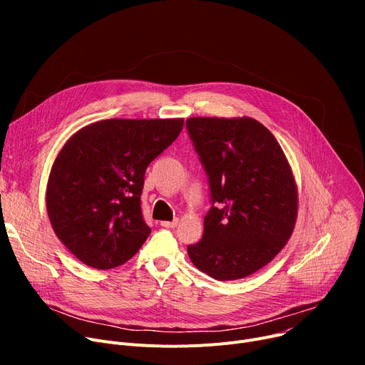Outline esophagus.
Returning <instances> with one entry per match:
<instances>
[{"instance_id":"1","label":"esophagus","mask_w":365,"mask_h":365,"mask_svg":"<svg viewBox=\"0 0 365 365\" xmlns=\"http://www.w3.org/2000/svg\"><path fill=\"white\" fill-rule=\"evenodd\" d=\"M178 223H179V220H178V219H175L173 222H167V220H164V222H161V226H163V227H175V226H178Z\"/></svg>"}]
</instances>
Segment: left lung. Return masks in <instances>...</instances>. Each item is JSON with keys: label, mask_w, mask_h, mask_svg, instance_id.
<instances>
[{"label": "left lung", "mask_w": 365, "mask_h": 365, "mask_svg": "<svg viewBox=\"0 0 365 365\" xmlns=\"http://www.w3.org/2000/svg\"><path fill=\"white\" fill-rule=\"evenodd\" d=\"M186 128L208 175L212 201L202 240L187 247L201 272L241 279L269 263L290 240L299 195L274 134L250 117H194Z\"/></svg>", "instance_id": "left-lung-1"}]
</instances>
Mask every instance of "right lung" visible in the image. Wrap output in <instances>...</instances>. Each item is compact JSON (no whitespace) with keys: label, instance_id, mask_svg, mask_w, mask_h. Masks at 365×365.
Segmentation results:
<instances>
[{"label":"right lung","instance_id":"add662e5","mask_svg":"<svg viewBox=\"0 0 365 365\" xmlns=\"http://www.w3.org/2000/svg\"><path fill=\"white\" fill-rule=\"evenodd\" d=\"M183 118H112L66 140L51 165L47 215L68 250L94 269L136 255L150 234L140 210L145 171L178 139Z\"/></svg>","mask_w":365,"mask_h":365}]
</instances>
